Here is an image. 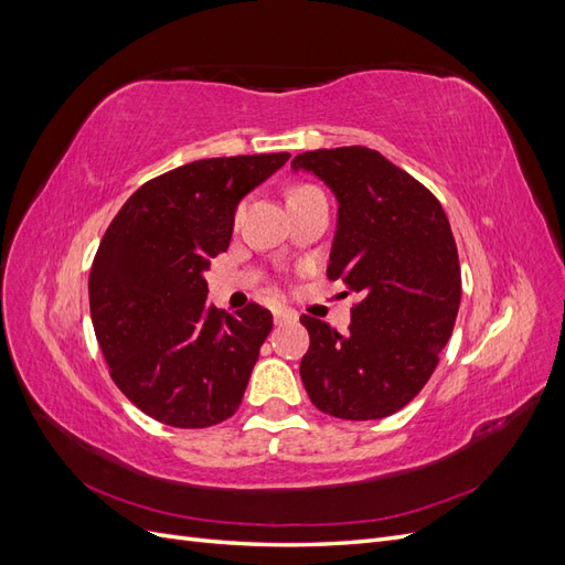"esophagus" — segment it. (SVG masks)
<instances>
[{
    "label": "esophagus",
    "instance_id": "esophagus-1",
    "mask_svg": "<svg viewBox=\"0 0 565 565\" xmlns=\"http://www.w3.org/2000/svg\"><path fill=\"white\" fill-rule=\"evenodd\" d=\"M273 320H276V324H295L299 316L292 309H276L273 311Z\"/></svg>",
    "mask_w": 565,
    "mask_h": 565
}]
</instances>
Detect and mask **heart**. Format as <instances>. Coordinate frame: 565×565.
I'll return each mask as SVG.
<instances>
[{"instance_id":"obj_1","label":"heart","mask_w":565,"mask_h":565,"mask_svg":"<svg viewBox=\"0 0 565 565\" xmlns=\"http://www.w3.org/2000/svg\"><path fill=\"white\" fill-rule=\"evenodd\" d=\"M306 188H311V185H297V188H292V191H289V195H297V193L306 191Z\"/></svg>"}]
</instances>
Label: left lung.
I'll return each instance as SVG.
<instances>
[{"instance_id":"8db88e82","label":"left lung","mask_w":565,"mask_h":565,"mask_svg":"<svg viewBox=\"0 0 565 565\" xmlns=\"http://www.w3.org/2000/svg\"><path fill=\"white\" fill-rule=\"evenodd\" d=\"M337 198L328 278L361 297L349 332L301 316L311 347L301 382L311 403L339 419L398 413L429 382L461 299L450 221L431 191L365 146L301 152Z\"/></svg>"}]
</instances>
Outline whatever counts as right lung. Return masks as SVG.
Here are the masks:
<instances>
[{"label": "right lung", "instance_id": "add662e5", "mask_svg": "<svg viewBox=\"0 0 565 565\" xmlns=\"http://www.w3.org/2000/svg\"><path fill=\"white\" fill-rule=\"evenodd\" d=\"M289 152L210 158L150 179L117 212L89 273L98 347L117 388L152 419L204 429L241 407L273 316L207 303L210 259L226 252L237 202Z\"/></svg>", "mask_w": 565, "mask_h": 565}]
</instances>
